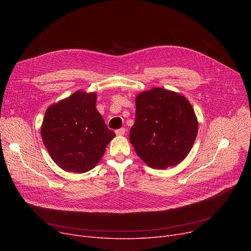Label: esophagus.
<instances>
[{
    "instance_id": "1",
    "label": "esophagus",
    "mask_w": 251,
    "mask_h": 251,
    "mask_svg": "<svg viewBox=\"0 0 251 251\" xmlns=\"http://www.w3.org/2000/svg\"><path fill=\"white\" fill-rule=\"evenodd\" d=\"M125 133H126V129H125V128H120V129L116 130V134L119 135V136H122V135H124Z\"/></svg>"
}]
</instances>
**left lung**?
I'll return each mask as SVG.
<instances>
[{
    "instance_id": "left-lung-1",
    "label": "left lung",
    "mask_w": 251,
    "mask_h": 251,
    "mask_svg": "<svg viewBox=\"0 0 251 251\" xmlns=\"http://www.w3.org/2000/svg\"><path fill=\"white\" fill-rule=\"evenodd\" d=\"M135 123L130 142L137 155L152 169L180 164L192 149L199 121L189 100L162 87L144 90L135 98Z\"/></svg>"
}]
</instances>
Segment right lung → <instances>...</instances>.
Segmentation results:
<instances>
[{
  "mask_svg": "<svg viewBox=\"0 0 251 251\" xmlns=\"http://www.w3.org/2000/svg\"><path fill=\"white\" fill-rule=\"evenodd\" d=\"M96 103V92L77 90L46 111L42 138L51 160L64 171L81 174L94 169L116 136Z\"/></svg>",
  "mask_w": 251,
  "mask_h": 251,
  "instance_id": "obj_1",
  "label": "right lung"
}]
</instances>
